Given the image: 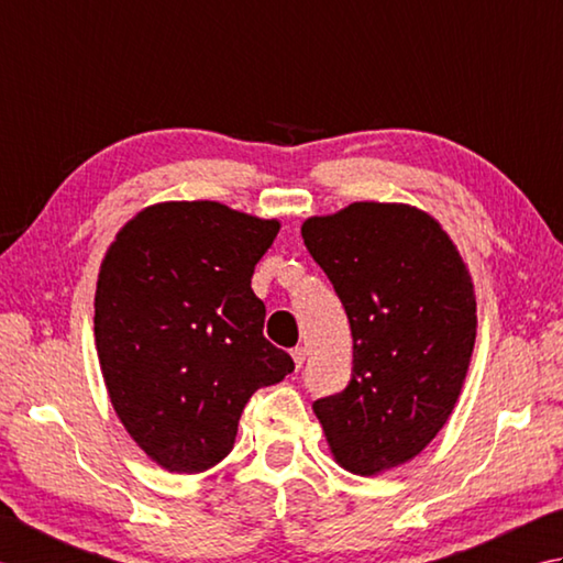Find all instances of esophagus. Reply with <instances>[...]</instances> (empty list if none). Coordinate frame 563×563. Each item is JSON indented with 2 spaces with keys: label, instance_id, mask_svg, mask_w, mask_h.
<instances>
[{
  "label": "esophagus",
  "instance_id": "1",
  "mask_svg": "<svg viewBox=\"0 0 563 563\" xmlns=\"http://www.w3.org/2000/svg\"><path fill=\"white\" fill-rule=\"evenodd\" d=\"M306 354H308V350H306V347H294V350H291V357H294L296 366H303V362H306Z\"/></svg>",
  "mask_w": 563,
  "mask_h": 563
}]
</instances>
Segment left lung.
<instances>
[{"label": "left lung", "mask_w": 563, "mask_h": 563, "mask_svg": "<svg viewBox=\"0 0 563 563\" xmlns=\"http://www.w3.org/2000/svg\"><path fill=\"white\" fill-rule=\"evenodd\" d=\"M350 318L345 391L318 398L335 462L376 476L418 456L452 416L476 342V294L442 225L408 203L354 201L301 225Z\"/></svg>", "instance_id": "obj_1"}]
</instances>
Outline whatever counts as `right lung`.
<instances>
[{"label": "right lung", "mask_w": 563, "mask_h": 563, "mask_svg": "<svg viewBox=\"0 0 563 563\" xmlns=\"http://www.w3.org/2000/svg\"><path fill=\"white\" fill-rule=\"evenodd\" d=\"M279 233L218 201L137 211L99 269L95 340L111 406L157 466L201 474L233 450L250 396L294 372L262 335L250 279Z\"/></svg>", "instance_id": "add662e5"}]
</instances>
